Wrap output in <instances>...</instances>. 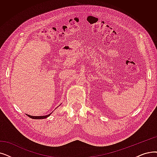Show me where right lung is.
Here are the masks:
<instances>
[{
	"label": "right lung",
	"instance_id": "1",
	"mask_svg": "<svg viewBox=\"0 0 157 157\" xmlns=\"http://www.w3.org/2000/svg\"><path fill=\"white\" fill-rule=\"evenodd\" d=\"M52 113H49L48 115H44V116H33V115H28V114H26V115H28V117H29L30 118H31V119H45V118H47L48 117H49Z\"/></svg>",
	"mask_w": 157,
	"mask_h": 157
}]
</instances>
